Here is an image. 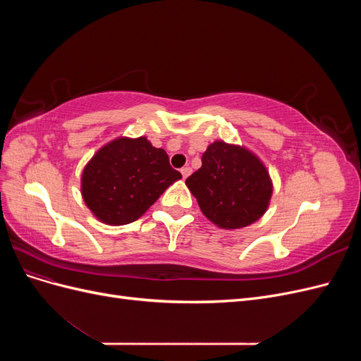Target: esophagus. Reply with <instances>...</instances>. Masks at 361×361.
<instances>
[{
  "label": "esophagus",
  "mask_w": 361,
  "mask_h": 361,
  "mask_svg": "<svg viewBox=\"0 0 361 361\" xmlns=\"http://www.w3.org/2000/svg\"><path fill=\"white\" fill-rule=\"evenodd\" d=\"M180 173H182V178L187 179V178L190 176V174H191V169H190V167H182V169H180Z\"/></svg>",
  "instance_id": "obj_1"
}]
</instances>
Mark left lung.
<instances>
[{
  "label": "left lung",
  "instance_id": "obj_1",
  "mask_svg": "<svg viewBox=\"0 0 361 361\" xmlns=\"http://www.w3.org/2000/svg\"><path fill=\"white\" fill-rule=\"evenodd\" d=\"M202 212L223 228L245 227L265 214L272 183L268 171L248 150L215 141L202 167L187 179Z\"/></svg>",
  "mask_w": 361,
  "mask_h": 361
}]
</instances>
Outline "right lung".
<instances>
[{"label": "right lung", "mask_w": 361, "mask_h": 361, "mask_svg": "<svg viewBox=\"0 0 361 361\" xmlns=\"http://www.w3.org/2000/svg\"><path fill=\"white\" fill-rule=\"evenodd\" d=\"M180 178L166 150L145 137L118 138L87 164L81 190L85 204L101 221L120 226L138 220Z\"/></svg>", "instance_id": "1"}]
</instances>
